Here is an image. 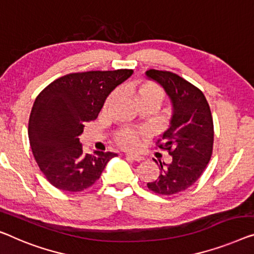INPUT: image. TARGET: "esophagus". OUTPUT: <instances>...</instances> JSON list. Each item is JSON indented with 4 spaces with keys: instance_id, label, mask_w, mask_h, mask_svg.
<instances>
[{
    "instance_id": "34e87169",
    "label": "esophagus",
    "mask_w": 254,
    "mask_h": 254,
    "mask_svg": "<svg viewBox=\"0 0 254 254\" xmlns=\"http://www.w3.org/2000/svg\"><path fill=\"white\" fill-rule=\"evenodd\" d=\"M127 157L131 158V160H133L135 162H141L145 160L142 156H139V155H133V154H127Z\"/></svg>"
}]
</instances>
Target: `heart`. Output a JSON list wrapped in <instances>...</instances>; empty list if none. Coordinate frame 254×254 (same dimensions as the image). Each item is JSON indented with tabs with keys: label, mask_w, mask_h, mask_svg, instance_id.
<instances>
[{
	"label": "heart",
	"mask_w": 254,
	"mask_h": 254,
	"mask_svg": "<svg viewBox=\"0 0 254 254\" xmlns=\"http://www.w3.org/2000/svg\"><path fill=\"white\" fill-rule=\"evenodd\" d=\"M130 92L137 103H156L157 105L161 103L163 99V92L158 88L156 84L153 82H142V83H133L130 85ZM119 96V91L115 90L109 94L107 100H106L105 106L108 107ZM147 135L146 131H137L132 130V128H122L115 134V141L119 146L122 147L124 149L134 150L138 149L141 146L142 139Z\"/></svg>",
	"instance_id": "obj_1"
}]
</instances>
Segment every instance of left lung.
Here are the masks:
<instances>
[{"label": "left lung", "instance_id": "obj_1", "mask_svg": "<svg viewBox=\"0 0 254 254\" xmlns=\"http://www.w3.org/2000/svg\"><path fill=\"white\" fill-rule=\"evenodd\" d=\"M146 75L163 86L173 107L171 126L156 143L172 162H160L161 175L147 187L156 194L175 195L192 186L210 162L213 120L205 96L191 83L168 70L149 69Z\"/></svg>", "mask_w": 254, "mask_h": 254}]
</instances>
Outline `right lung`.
Wrapping results in <instances>:
<instances>
[{
	"label": "right lung",
	"instance_id": "add662e5",
	"mask_svg": "<svg viewBox=\"0 0 254 254\" xmlns=\"http://www.w3.org/2000/svg\"><path fill=\"white\" fill-rule=\"evenodd\" d=\"M132 69L91 70L57 78L34 101L28 123L30 148L49 183L64 191H82L99 179L111 151L85 154L79 142L84 124L94 121L106 98Z\"/></svg>",
	"mask_w": 254,
	"mask_h": 254
}]
</instances>
